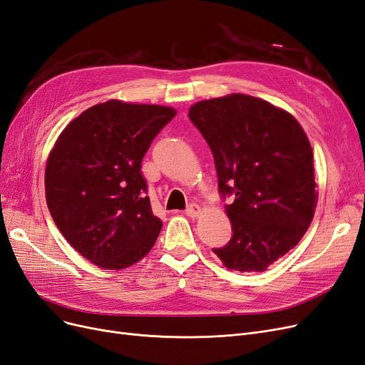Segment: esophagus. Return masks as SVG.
Here are the masks:
<instances>
[{"instance_id":"esophagus-1","label":"esophagus","mask_w":365,"mask_h":365,"mask_svg":"<svg viewBox=\"0 0 365 365\" xmlns=\"http://www.w3.org/2000/svg\"><path fill=\"white\" fill-rule=\"evenodd\" d=\"M186 215L187 217H191V218H195V217H198L200 214H202V207H200L197 203H191L190 206L186 207Z\"/></svg>"}]
</instances>
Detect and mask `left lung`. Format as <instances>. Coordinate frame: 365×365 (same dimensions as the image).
<instances>
[{
    "instance_id": "left-lung-1",
    "label": "left lung",
    "mask_w": 365,
    "mask_h": 365,
    "mask_svg": "<svg viewBox=\"0 0 365 365\" xmlns=\"http://www.w3.org/2000/svg\"><path fill=\"white\" fill-rule=\"evenodd\" d=\"M191 123L214 155L218 191L232 197V240L214 253L229 269L265 272L297 245L317 205L314 155L291 113L230 93L192 104Z\"/></svg>"
}]
</instances>
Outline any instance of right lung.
<instances>
[{"instance_id": "obj_1", "label": "right lung", "mask_w": 365, "mask_h": 365, "mask_svg": "<svg viewBox=\"0 0 365 365\" xmlns=\"http://www.w3.org/2000/svg\"><path fill=\"white\" fill-rule=\"evenodd\" d=\"M175 113L109 100L57 138L45 168L46 205L65 240L92 264L123 269L155 245L162 221L153 215L140 163Z\"/></svg>"}]
</instances>
